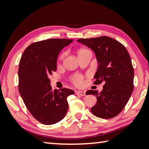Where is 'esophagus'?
Listing matches in <instances>:
<instances>
[{"label": "esophagus", "mask_w": 149, "mask_h": 149, "mask_svg": "<svg viewBox=\"0 0 149 149\" xmlns=\"http://www.w3.org/2000/svg\"><path fill=\"white\" fill-rule=\"evenodd\" d=\"M75 94L79 96H85V92L84 91H76L75 92Z\"/></svg>", "instance_id": "obj_1"}]
</instances>
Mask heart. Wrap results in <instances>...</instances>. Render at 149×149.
Wrapping results in <instances>:
<instances>
[{
  "instance_id": "heart-1",
  "label": "heart",
  "mask_w": 149,
  "mask_h": 149,
  "mask_svg": "<svg viewBox=\"0 0 149 149\" xmlns=\"http://www.w3.org/2000/svg\"><path fill=\"white\" fill-rule=\"evenodd\" d=\"M87 49L79 50V52H78V54L81 53L82 52H84ZM64 56L65 52H62V53L60 54L58 58V62L60 63V62H62L63 59H64ZM83 80H84V77H83L81 74H75L71 77V81L73 83V84L75 85V86H81L83 84Z\"/></svg>"
}]
</instances>
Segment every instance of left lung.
<instances>
[{"instance_id": "8db88e82", "label": "left lung", "mask_w": 149, "mask_h": 149, "mask_svg": "<svg viewBox=\"0 0 149 149\" xmlns=\"http://www.w3.org/2000/svg\"><path fill=\"white\" fill-rule=\"evenodd\" d=\"M77 41L96 54L99 67L93 84H104L101 92L89 90L86 93L97 99L91 108V112L103 119L116 116L125 107L134 87V70L129 52L121 42L109 37L79 39Z\"/></svg>"}]
</instances>
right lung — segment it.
I'll use <instances>...</instances> for the list:
<instances>
[{
  "label": "right lung",
  "instance_id": "right-lung-1",
  "mask_svg": "<svg viewBox=\"0 0 149 149\" xmlns=\"http://www.w3.org/2000/svg\"><path fill=\"white\" fill-rule=\"evenodd\" d=\"M73 39H49L27 47L20 59L18 89L27 110L38 122L52 125L60 122L68 109L67 98L74 93L63 88L50 87V75L56 70V60L63 48Z\"/></svg>",
  "mask_w": 149,
  "mask_h": 149
}]
</instances>
